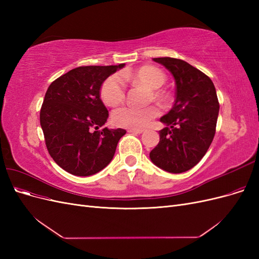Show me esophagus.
Instances as JSON below:
<instances>
[{"instance_id":"obj_1","label":"esophagus","mask_w":259,"mask_h":259,"mask_svg":"<svg viewBox=\"0 0 259 259\" xmlns=\"http://www.w3.org/2000/svg\"><path fill=\"white\" fill-rule=\"evenodd\" d=\"M128 133H134V134H142V133L144 132L143 130H135V128H128L127 130Z\"/></svg>"}]
</instances>
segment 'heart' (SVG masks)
Returning a JSON list of instances; mask_svg holds the SVG:
<instances>
[{
    "label": "heart",
    "mask_w": 259,
    "mask_h": 259,
    "mask_svg": "<svg viewBox=\"0 0 259 259\" xmlns=\"http://www.w3.org/2000/svg\"><path fill=\"white\" fill-rule=\"evenodd\" d=\"M127 80L134 83H139L150 89L149 99L156 100L160 104H165L169 100L170 95L166 91L159 90L165 83L166 76L162 70L153 66H144L137 69L135 72L125 75ZM100 98L104 104L114 107L121 104L125 98V84L119 74L108 76L101 84ZM159 114L155 106L135 107L123 106L115 109L112 112V121L117 126L128 128H143L153 117Z\"/></svg>",
    "instance_id": "b5f03b06"
}]
</instances>
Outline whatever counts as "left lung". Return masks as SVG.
I'll return each mask as SVG.
<instances>
[{"mask_svg": "<svg viewBox=\"0 0 259 259\" xmlns=\"http://www.w3.org/2000/svg\"><path fill=\"white\" fill-rule=\"evenodd\" d=\"M153 60L174 75L176 99L170 111L161 117L166 127L160 131V142L150 159L169 173H183L197 165L213 142L219 112L216 90L205 73L182 59Z\"/></svg>", "mask_w": 259, "mask_h": 259, "instance_id": "8db88e82", "label": "left lung"}]
</instances>
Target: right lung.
Returning a JSON list of instances; mask_svg holds the SVG:
<instances>
[{
  "mask_svg": "<svg viewBox=\"0 0 259 259\" xmlns=\"http://www.w3.org/2000/svg\"><path fill=\"white\" fill-rule=\"evenodd\" d=\"M123 67H77L52 82L46 91L40 112L45 145L53 160L68 173L91 176L111 162L126 131H98L109 116L100 88Z\"/></svg>",
  "mask_w": 259,
  "mask_h": 259,
  "instance_id": "add662e5",
  "label": "right lung"
}]
</instances>
